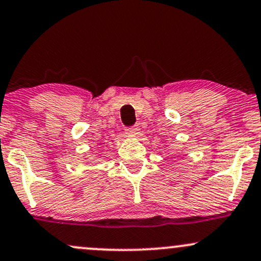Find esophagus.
I'll use <instances>...</instances> for the list:
<instances>
[{"label": "esophagus", "mask_w": 261, "mask_h": 261, "mask_svg": "<svg viewBox=\"0 0 261 261\" xmlns=\"http://www.w3.org/2000/svg\"><path fill=\"white\" fill-rule=\"evenodd\" d=\"M139 131H140L139 125H134V126L126 128V134L128 135H137L139 134Z\"/></svg>", "instance_id": "1"}]
</instances>
